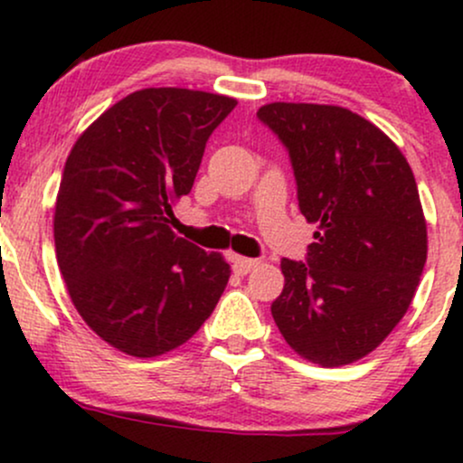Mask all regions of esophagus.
Wrapping results in <instances>:
<instances>
[{
    "instance_id": "esophagus-1",
    "label": "esophagus",
    "mask_w": 463,
    "mask_h": 463,
    "mask_svg": "<svg viewBox=\"0 0 463 463\" xmlns=\"http://www.w3.org/2000/svg\"><path fill=\"white\" fill-rule=\"evenodd\" d=\"M258 264H260L258 260L242 258V255H232V269H233V273H238V275L251 273V270H253Z\"/></svg>"
}]
</instances>
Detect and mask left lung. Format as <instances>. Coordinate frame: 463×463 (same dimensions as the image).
<instances>
[{
	"instance_id": "8db88e82",
	"label": "left lung",
	"mask_w": 463,
	"mask_h": 463,
	"mask_svg": "<svg viewBox=\"0 0 463 463\" xmlns=\"http://www.w3.org/2000/svg\"><path fill=\"white\" fill-rule=\"evenodd\" d=\"M258 118L288 149L298 210L318 227L306 262L281 260L275 325L320 366L362 360L405 317L427 262L414 173L377 125L346 108L277 101Z\"/></svg>"
}]
</instances>
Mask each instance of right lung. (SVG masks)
I'll return each mask as SVG.
<instances>
[{
	"instance_id": "obj_1",
	"label": "right lung",
	"mask_w": 463,
	"mask_h": 463,
	"mask_svg": "<svg viewBox=\"0 0 463 463\" xmlns=\"http://www.w3.org/2000/svg\"><path fill=\"white\" fill-rule=\"evenodd\" d=\"M236 103L203 90H136L67 157L53 214L60 273L84 323L128 355L182 346L225 290L232 270L222 255L171 225L205 143Z\"/></svg>"
}]
</instances>
